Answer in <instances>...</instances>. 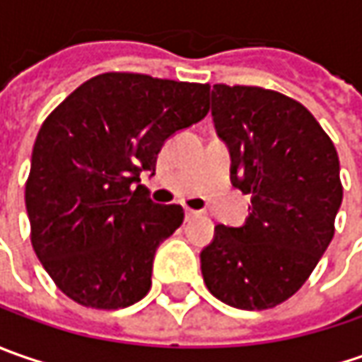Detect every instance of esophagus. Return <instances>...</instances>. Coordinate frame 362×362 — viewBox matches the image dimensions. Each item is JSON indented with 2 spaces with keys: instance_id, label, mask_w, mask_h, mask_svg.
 <instances>
[{
  "instance_id": "esophagus-1",
  "label": "esophagus",
  "mask_w": 362,
  "mask_h": 362,
  "mask_svg": "<svg viewBox=\"0 0 362 362\" xmlns=\"http://www.w3.org/2000/svg\"><path fill=\"white\" fill-rule=\"evenodd\" d=\"M202 214L199 211H195V209H185V219L187 221H191V219H195V217H199Z\"/></svg>"
}]
</instances>
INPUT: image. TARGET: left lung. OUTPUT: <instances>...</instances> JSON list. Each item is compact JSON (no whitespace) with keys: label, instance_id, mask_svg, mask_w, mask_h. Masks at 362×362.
I'll list each match as a JSON object with an SVG mask.
<instances>
[{"label":"left lung","instance_id":"left-lung-1","mask_svg":"<svg viewBox=\"0 0 362 362\" xmlns=\"http://www.w3.org/2000/svg\"><path fill=\"white\" fill-rule=\"evenodd\" d=\"M211 117L230 146L231 183L252 205L242 228H216L203 280L233 308H274L298 292L334 235L339 155L310 110L276 90L214 84Z\"/></svg>","mask_w":362,"mask_h":362}]
</instances>
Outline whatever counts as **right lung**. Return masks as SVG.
I'll return each mask as SVG.
<instances>
[{"instance_id": "right-lung-1", "label": "right lung", "mask_w": 362, "mask_h": 362, "mask_svg": "<svg viewBox=\"0 0 362 362\" xmlns=\"http://www.w3.org/2000/svg\"><path fill=\"white\" fill-rule=\"evenodd\" d=\"M209 84L132 72L86 80L37 132L25 181L32 245L54 284L86 308L145 298L153 257L183 223L136 185L163 143L209 112Z\"/></svg>"}]
</instances>
